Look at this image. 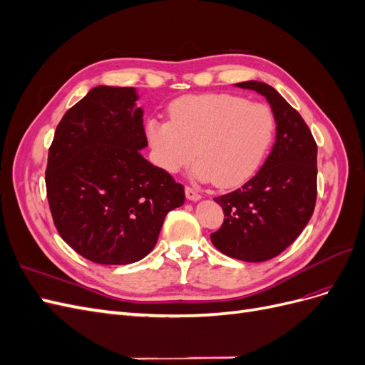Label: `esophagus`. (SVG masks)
I'll return each instance as SVG.
<instances>
[{"label":"esophagus","instance_id":"obj_1","mask_svg":"<svg viewBox=\"0 0 365 365\" xmlns=\"http://www.w3.org/2000/svg\"><path fill=\"white\" fill-rule=\"evenodd\" d=\"M185 196H187V200H190V201H200L201 200V193L195 190L193 187H190V185H185Z\"/></svg>","mask_w":365,"mask_h":365}]
</instances>
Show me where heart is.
Instances as JSON below:
<instances>
[{"instance_id": "obj_1", "label": "heart", "mask_w": 365, "mask_h": 365, "mask_svg": "<svg viewBox=\"0 0 365 365\" xmlns=\"http://www.w3.org/2000/svg\"><path fill=\"white\" fill-rule=\"evenodd\" d=\"M169 114L170 121L152 118L146 125L157 164L175 173L196 155V175L224 189L259 170L275 137L271 109L240 96H184L170 105Z\"/></svg>"}]
</instances>
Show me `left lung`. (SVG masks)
<instances>
[{
	"instance_id": "8db88e82",
	"label": "left lung",
	"mask_w": 365,
	"mask_h": 365,
	"mask_svg": "<svg viewBox=\"0 0 365 365\" xmlns=\"http://www.w3.org/2000/svg\"><path fill=\"white\" fill-rule=\"evenodd\" d=\"M237 86L267 97L277 123L275 143L250 181L215 197L225 217L210 237L230 257L264 262L288 248L314 213L317 143L302 115L272 86L256 81Z\"/></svg>"
}]
</instances>
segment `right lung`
Wrapping results in <instances>:
<instances>
[{"mask_svg":"<svg viewBox=\"0 0 365 365\" xmlns=\"http://www.w3.org/2000/svg\"><path fill=\"white\" fill-rule=\"evenodd\" d=\"M134 88L96 86L71 106L48 149L46 187L61 237L101 264L141 260L184 185L141 157L148 146Z\"/></svg>","mask_w":365,"mask_h":365,"instance_id":"add662e5","label":"right lung"}]
</instances>
